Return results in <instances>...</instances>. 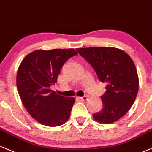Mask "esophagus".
<instances>
[{"label":"esophagus","instance_id":"34e87169","mask_svg":"<svg viewBox=\"0 0 152 152\" xmlns=\"http://www.w3.org/2000/svg\"><path fill=\"white\" fill-rule=\"evenodd\" d=\"M78 99H81V100H83V101H86V100H87L88 96H84L82 97H78Z\"/></svg>","mask_w":152,"mask_h":152}]
</instances>
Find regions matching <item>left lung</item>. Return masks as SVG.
<instances>
[{
  "label": "left lung",
  "mask_w": 152,
  "mask_h": 152,
  "mask_svg": "<svg viewBox=\"0 0 152 152\" xmlns=\"http://www.w3.org/2000/svg\"><path fill=\"white\" fill-rule=\"evenodd\" d=\"M91 65L99 80L106 83L101 96L102 109L93 114L95 121L109 124L123 117L132 107L139 89L135 65L128 53L113 47L77 48Z\"/></svg>",
  "instance_id": "left-lung-1"
}]
</instances>
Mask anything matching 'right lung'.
<instances>
[{
  "label": "right lung",
  "mask_w": 152,
  "mask_h": 152,
  "mask_svg": "<svg viewBox=\"0 0 152 152\" xmlns=\"http://www.w3.org/2000/svg\"><path fill=\"white\" fill-rule=\"evenodd\" d=\"M77 55L73 48L37 50L22 60L17 73V88L27 112L50 127L67 121L75 99L58 95L50 87L57 82L64 63Z\"/></svg>",
  "instance_id": "1"
}]
</instances>
